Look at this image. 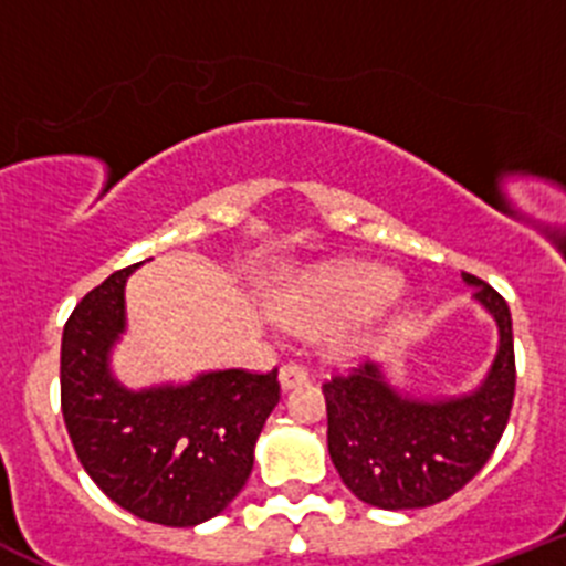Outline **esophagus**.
<instances>
[{
    "label": "esophagus",
    "instance_id": "34e87169",
    "mask_svg": "<svg viewBox=\"0 0 566 566\" xmlns=\"http://www.w3.org/2000/svg\"><path fill=\"white\" fill-rule=\"evenodd\" d=\"M306 381V370L301 365H282V370H279V384H282V389H293L298 387V384Z\"/></svg>",
    "mask_w": 566,
    "mask_h": 566
}]
</instances>
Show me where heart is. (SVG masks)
<instances>
[{
    "label": "heart",
    "mask_w": 566,
    "mask_h": 566,
    "mask_svg": "<svg viewBox=\"0 0 566 566\" xmlns=\"http://www.w3.org/2000/svg\"><path fill=\"white\" fill-rule=\"evenodd\" d=\"M398 287V273L381 265L326 268L284 290L276 301V315L298 334L326 332L345 317L389 301Z\"/></svg>",
    "instance_id": "heart-1"
}]
</instances>
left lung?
Here are the masks:
<instances>
[{
    "label": "left lung",
    "instance_id": "8db88e82",
    "mask_svg": "<svg viewBox=\"0 0 566 566\" xmlns=\"http://www.w3.org/2000/svg\"><path fill=\"white\" fill-rule=\"evenodd\" d=\"M473 301L495 321L497 350L479 387L417 395L387 367L361 365L323 384L328 457L361 503L387 512L426 509L462 490L501 442L514 400V339L509 304L462 273Z\"/></svg>",
    "mask_w": 566,
    "mask_h": 566
}]
</instances>
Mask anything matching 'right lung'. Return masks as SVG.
Listing matches in <instances>:
<instances>
[{
  "label": "right lung",
  "mask_w": 566,
  "mask_h": 566,
  "mask_svg": "<svg viewBox=\"0 0 566 566\" xmlns=\"http://www.w3.org/2000/svg\"><path fill=\"white\" fill-rule=\"evenodd\" d=\"M115 271L71 312L60 345V403L93 484L146 523L193 528L238 497L279 403L276 370H207L190 381L126 387L113 350L126 332V279Z\"/></svg>",
  "instance_id": "1"
}]
</instances>
